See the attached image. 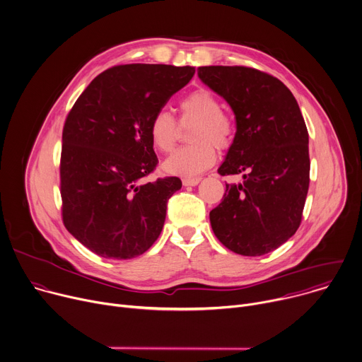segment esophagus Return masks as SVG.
I'll use <instances>...</instances> for the list:
<instances>
[{
	"mask_svg": "<svg viewBox=\"0 0 362 362\" xmlns=\"http://www.w3.org/2000/svg\"><path fill=\"white\" fill-rule=\"evenodd\" d=\"M199 181H201V178H184L182 184H184V187H195L199 184Z\"/></svg>",
	"mask_w": 362,
	"mask_h": 362,
	"instance_id": "esophagus-1",
	"label": "esophagus"
}]
</instances>
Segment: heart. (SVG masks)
<instances>
[{"label": "heart", "instance_id": "heart-1", "mask_svg": "<svg viewBox=\"0 0 362 362\" xmlns=\"http://www.w3.org/2000/svg\"><path fill=\"white\" fill-rule=\"evenodd\" d=\"M181 120H197L191 140L192 146L174 151L164 163L163 170L171 175L194 177L208 170L216 160L218 148H226L233 136V126L222 113V105L215 95L205 89L195 90L180 102ZM151 146L160 153L173 150L177 140V122L173 115L160 109L148 124Z\"/></svg>", "mask_w": 362, "mask_h": 362}]
</instances>
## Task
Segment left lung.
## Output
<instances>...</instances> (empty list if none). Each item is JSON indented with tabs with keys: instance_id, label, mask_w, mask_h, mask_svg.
Here are the masks:
<instances>
[{
	"instance_id": "8db88e82",
	"label": "left lung",
	"mask_w": 362,
	"mask_h": 362,
	"mask_svg": "<svg viewBox=\"0 0 362 362\" xmlns=\"http://www.w3.org/2000/svg\"><path fill=\"white\" fill-rule=\"evenodd\" d=\"M198 78L230 106L235 139L218 168L243 174L226 184L209 212L215 236L229 250L262 256L297 230L310 182L308 133L293 93L276 78L245 66H201Z\"/></svg>"
}]
</instances>
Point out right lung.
<instances>
[{"instance_id":"1","label":"right lung","mask_w":362,"mask_h":362,"mask_svg":"<svg viewBox=\"0 0 362 362\" xmlns=\"http://www.w3.org/2000/svg\"><path fill=\"white\" fill-rule=\"evenodd\" d=\"M195 68L120 65L96 76L65 122L62 216L69 233L107 259L143 255L160 236L177 177L144 182L158 158L148 137L156 112Z\"/></svg>"}]
</instances>
